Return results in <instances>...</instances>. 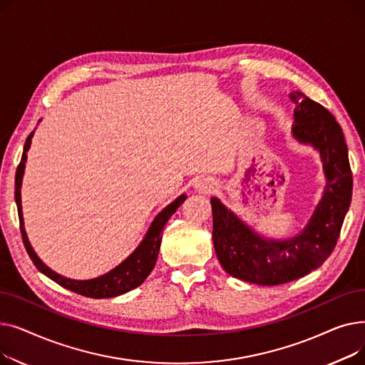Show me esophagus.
Returning <instances> with one entry per match:
<instances>
[{
    "label": "esophagus",
    "instance_id": "1",
    "mask_svg": "<svg viewBox=\"0 0 365 365\" xmlns=\"http://www.w3.org/2000/svg\"><path fill=\"white\" fill-rule=\"evenodd\" d=\"M195 187L200 194H210L216 187V183L210 179H201V180H198Z\"/></svg>",
    "mask_w": 365,
    "mask_h": 365
}]
</instances>
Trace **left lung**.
<instances>
[{"mask_svg":"<svg viewBox=\"0 0 365 365\" xmlns=\"http://www.w3.org/2000/svg\"><path fill=\"white\" fill-rule=\"evenodd\" d=\"M293 138L319 152L325 189L303 231L289 240L255 232L217 198H212L213 244L223 269L257 285H278L308 275L329 259L352 198V171L341 127L322 105L296 91Z\"/></svg>","mask_w":365,"mask_h":365,"instance_id":"obj_1","label":"left lung"}]
</instances>
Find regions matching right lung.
<instances>
[{
    "label": "right lung",
    "mask_w": 365,
    "mask_h": 365,
    "mask_svg": "<svg viewBox=\"0 0 365 365\" xmlns=\"http://www.w3.org/2000/svg\"><path fill=\"white\" fill-rule=\"evenodd\" d=\"M32 131L24 148L22 153V160L21 164L17 167L16 171V182H14V200L17 204V213H19V222H21V232L24 238V244L26 252L36 266V269L43 272L46 277L53 279L59 285H62L63 289H68L73 293H78L86 297L91 299H108V297H117L120 294H124L133 289L139 287L148 275L152 272L153 266H155L158 253H160V245H161V238H163V229L167 223V220L176 213V210L185 202L186 195L182 194L178 197L175 201L170 202L164 210L155 216L153 222L150 223L148 232L139 247L134 250L124 262H121L117 267H113L112 271L106 272L105 275H101L98 278L93 279H71L66 277H62L59 274H56L51 271L47 264L43 263V260L36 256L34 252V248L31 247V242L28 240V235L25 232V226H24V216H22V200H21V187H22V179H24V173H25V164H26V152L31 148L32 142Z\"/></svg>",
    "instance_id": "1"
}]
</instances>
